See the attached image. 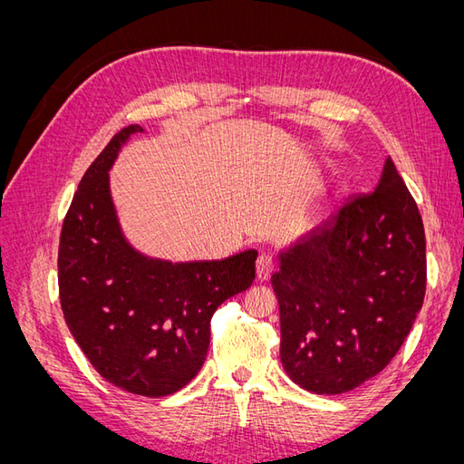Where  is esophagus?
<instances>
[{
  "label": "esophagus",
  "instance_id": "1",
  "mask_svg": "<svg viewBox=\"0 0 464 464\" xmlns=\"http://www.w3.org/2000/svg\"><path fill=\"white\" fill-rule=\"evenodd\" d=\"M256 273H257V280H266V278L271 276V273H273V259H271V256L261 254L257 257Z\"/></svg>",
  "mask_w": 464,
  "mask_h": 464
}]
</instances>
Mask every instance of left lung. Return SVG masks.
I'll list each match as a JSON object with an SVG mask.
<instances>
[{
	"label": "left lung",
	"mask_w": 464,
	"mask_h": 464,
	"mask_svg": "<svg viewBox=\"0 0 464 464\" xmlns=\"http://www.w3.org/2000/svg\"><path fill=\"white\" fill-rule=\"evenodd\" d=\"M280 362L315 395H341L399 353L422 307V217L391 159L372 195L346 203L276 254Z\"/></svg>",
	"instance_id": "1"
}]
</instances>
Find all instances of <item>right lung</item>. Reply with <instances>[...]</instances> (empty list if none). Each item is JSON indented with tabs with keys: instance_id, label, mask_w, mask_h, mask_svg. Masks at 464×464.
I'll list each match as a JSON object with an SVG mask.
<instances>
[{
	"instance_id": "1",
	"label": "right lung",
	"mask_w": 464,
	"mask_h": 464,
	"mask_svg": "<svg viewBox=\"0 0 464 464\" xmlns=\"http://www.w3.org/2000/svg\"><path fill=\"white\" fill-rule=\"evenodd\" d=\"M141 125L121 130L82 176L63 220L58 283L69 331L106 382L166 397L198 375L217 307L256 278V249L220 261L143 254L125 236L110 170Z\"/></svg>"
}]
</instances>
